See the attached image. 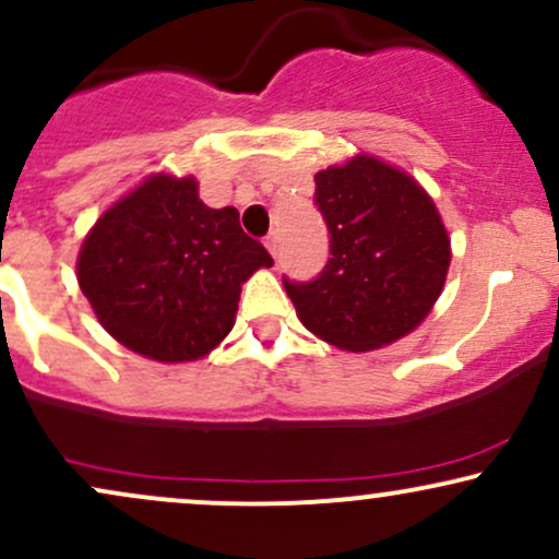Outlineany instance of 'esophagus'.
<instances>
[{
    "mask_svg": "<svg viewBox=\"0 0 559 559\" xmlns=\"http://www.w3.org/2000/svg\"><path fill=\"white\" fill-rule=\"evenodd\" d=\"M265 247H267V252H271V258H273L275 262H278V236H275V234L267 236Z\"/></svg>",
    "mask_w": 559,
    "mask_h": 559,
    "instance_id": "esophagus-1",
    "label": "esophagus"
}]
</instances>
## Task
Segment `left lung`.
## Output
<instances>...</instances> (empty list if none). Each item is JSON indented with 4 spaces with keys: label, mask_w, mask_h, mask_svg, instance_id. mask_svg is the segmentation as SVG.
<instances>
[{
    "label": "left lung",
    "mask_w": 559,
    "mask_h": 559,
    "mask_svg": "<svg viewBox=\"0 0 559 559\" xmlns=\"http://www.w3.org/2000/svg\"><path fill=\"white\" fill-rule=\"evenodd\" d=\"M331 258L312 281L284 278L307 331L370 352L418 329L444 288L449 236L433 199L407 173L357 155L316 176Z\"/></svg>",
    "instance_id": "8db88e82"
}]
</instances>
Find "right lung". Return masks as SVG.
Here are the masks:
<instances>
[{"mask_svg":"<svg viewBox=\"0 0 559 559\" xmlns=\"http://www.w3.org/2000/svg\"><path fill=\"white\" fill-rule=\"evenodd\" d=\"M273 258L213 210L194 178L165 173L115 202L79 254V286L128 349L157 362L199 360L234 329L241 284Z\"/></svg>","mask_w":559,"mask_h":559,"instance_id":"right-lung-1","label":"right lung"}]
</instances>
